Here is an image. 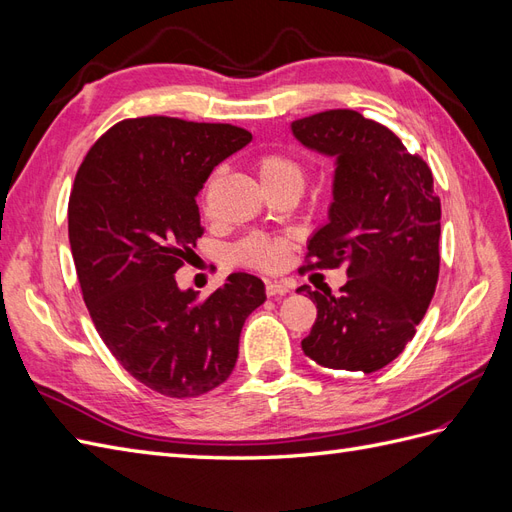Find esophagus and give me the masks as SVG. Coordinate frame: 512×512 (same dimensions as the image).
<instances>
[{"label": "esophagus", "instance_id": "34e87169", "mask_svg": "<svg viewBox=\"0 0 512 512\" xmlns=\"http://www.w3.org/2000/svg\"><path fill=\"white\" fill-rule=\"evenodd\" d=\"M267 297H284V294H288L292 290V284L290 282H267Z\"/></svg>", "mask_w": 512, "mask_h": 512}]
</instances>
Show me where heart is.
<instances>
[{"label": "heart", "mask_w": 512, "mask_h": 512, "mask_svg": "<svg viewBox=\"0 0 512 512\" xmlns=\"http://www.w3.org/2000/svg\"><path fill=\"white\" fill-rule=\"evenodd\" d=\"M256 175L260 183L265 185L267 192L275 190H284V188H294V190H303L305 185V170L303 166L286 156L282 151H267L260 153L254 162ZM213 177L207 181L203 198L207 196V190L211 185ZM290 241L284 237H250L241 241L235 247V260L243 267L250 269H260V271H275L284 265V260L290 252Z\"/></svg>", "instance_id": "heart-1"}]
</instances>
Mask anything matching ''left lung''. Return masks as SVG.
Returning a JSON list of instances; mask_svg holds the SVG:
<instances>
[{
	"mask_svg": "<svg viewBox=\"0 0 512 512\" xmlns=\"http://www.w3.org/2000/svg\"><path fill=\"white\" fill-rule=\"evenodd\" d=\"M292 134L337 158L329 224L309 239L305 269L344 267L339 294L309 290L318 316L301 342L329 369L371 374L404 352L440 273V198L427 162L350 108L292 121Z\"/></svg>",
	"mask_w": 512,
	"mask_h": 512,
	"instance_id": "8db88e82",
	"label": "left lung"
}]
</instances>
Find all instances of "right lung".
I'll return each instance as SVG.
<instances>
[{
  "mask_svg": "<svg viewBox=\"0 0 512 512\" xmlns=\"http://www.w3.org/2000/svg\"><path fill=\"white\" fill-rule=\"evenodd\" d=\"M250 141L230 123L123 119L76 170L68 237L83 301L121 367L160 395L190 399L226 382L243 322L267 299L250 273L228 275L207 299L175 280L203 237L196 194Z\"/></svg>",
  "mask_w": 512,
  "mask_h": 512,
  "instance_id": "right-lung-1",
  "label": "right lung"
}]
</instances>
